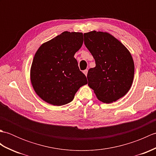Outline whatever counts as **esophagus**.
Masks as SVG:
<instances>
[{"label": "esophagus", "instance_id": "1", "mask_svg": "<svg viewBox=\"0 0 156 156\" xmlns=\"http://www.w3.org/2000/svg\"><path fill=\"white\" fill-rule=\"evenodd\" d=\"M83 73L85 74V76H87V74H88V70H87V69H85V70H84Z\"/></svg>", "mask_w": 156, "mask_h": 156}]
</instances>
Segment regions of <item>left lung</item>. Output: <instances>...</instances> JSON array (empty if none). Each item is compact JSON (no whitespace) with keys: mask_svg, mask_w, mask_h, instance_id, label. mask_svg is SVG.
<instances>
[{"mask_svg":"<svg viewBox=\"0 0 156 156\" xmlns=\"http://www.w3.org/2000/svg\"><path fill=\"white\" fill-rule=\"evenodd\" d=\"M84 44L95 60L89 69L88 85L99 101L111 103L127 93L133 83L135 66L125 46L107 32L84 34Z\"/></svg>","mask_w":156,"mask_h":156,"instance_id":"8db88e82","label":"left lung"}]
</instances>
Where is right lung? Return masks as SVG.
<instances>
[{"instance_id": "right-lung-1", "label": "right lung", "mask_w": 156, "mask_h": 156, "mask_svg": "<svg viewBox=\"0 0 156 156\" xmlns=\"http://www.w3.org/2000/svg\"><path fill=\"white\" fill-rule=\"evenodd\" d=\"M82 44V33L64 31L39 48L33 59L30 78L43 101L54 106L68 104L78 89L87 84L74 57Z\"/></svg>"}]
</instances>
